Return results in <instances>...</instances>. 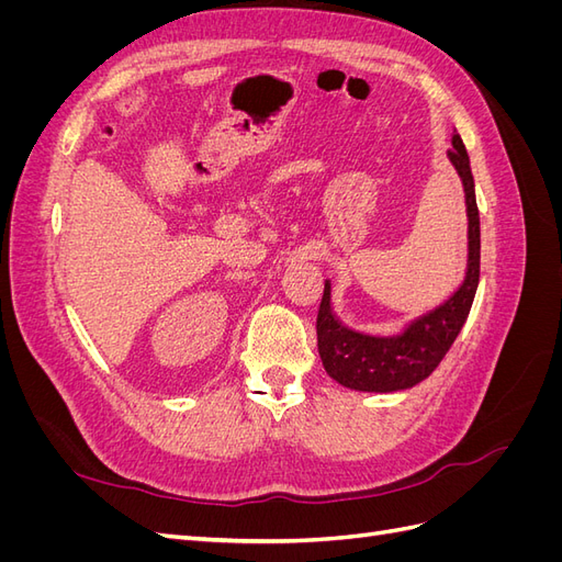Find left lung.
Wrapping results in <instances>:
<instances>
[{
	"mask_svg": "<svg viewBox=\"0 0 562 562\" xmlns=\"http://www.w3.org/2000/svg\"><path fill=\"white\" fill-rule=\"evenodd\" d=\"M448 157L464 184L467 217H469V262L464 283L440 307L413 321L396 337H370L345 328L330 310V283L326 281L316 316L318 356L328 375L349 389L359 391H401L427 380L436 366L443 361L452 342L462 330L471 312L475 288L481 279V217L475 206L473 176L467 147L452 135Z\"/></svg>",
	"mask_w": 562,
	"mask_h": 562,
	"instance_id": "obj_1",
	"label": "left lung"
}]
</instances>
